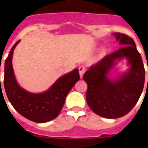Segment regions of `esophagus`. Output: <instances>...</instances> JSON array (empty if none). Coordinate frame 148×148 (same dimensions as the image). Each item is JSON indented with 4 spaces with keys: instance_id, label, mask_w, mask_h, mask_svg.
<instances>
[{
    "instance_id": "1",
    "label": "esophagus",
    "mask_w": 148,
    "mask_h": 148,
    "mask_svg": "<svg viewBox=\"0 0 148 148\" xmlns=\"http://www.w3.org/2000/svg\"><path fill=\"white\" fill-rule=\"evenodd\" d=\"M79 74H80V76H81V78L83 77V75L84 74V72L86 71V67L84 65H81L79 67Z\"/></svg>"
}]
</instances>
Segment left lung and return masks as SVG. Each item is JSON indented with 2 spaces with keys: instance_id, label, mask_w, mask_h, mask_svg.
Here are the masks:
<instances>
[{
  "instance_id": "1",
  "label": "left lung",
  "mask_w": 148,
  "mask_h": 148,
  "mask_svg": "<svg viewBox=\"0 0 148 148\" xmlns=\"http://www.w3.org/2000/svg\"><path fill=\"white\" fill-rule=\"evenodd\" d=\"M114 35L122 47L92 65L83 76L88 84L86 100L89 107L99 116L110 119L123 117L132 110L142 93L145 79L142 58L133 39L121 33ZM122 58L128 59L131 68L111 80L108 72Z\"/></svg>"
}]
</instances>
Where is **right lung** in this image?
Here are the masks:
<instances>
[{
    "label": "right lung",
    "instance_id": "add662e5",
    "mask_svg": "<svg viewBox=\"0 0 148 148\" xmlns=\"http://www.w3.org/2000/svg\"><path fill=\"white\" fill-rule=\"evenodd\" d=\"M15 43L4 64L3 85L6 95L15 110L27 119L37 123H45L58 117L67 94L80 80L78 69L60 77L45 92L33 94L21 88L15 79L12 67Z\"/></svg>",
    "mask_w": 148,
    "mask_h": 148
}]
</instances>
